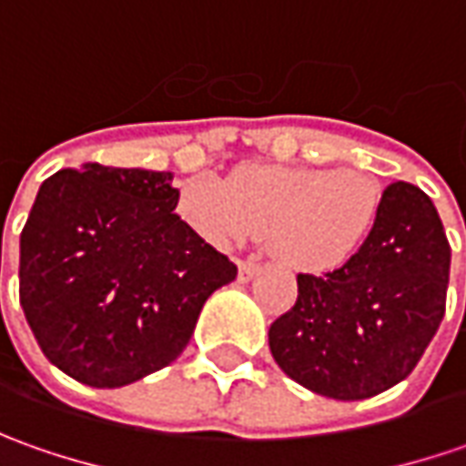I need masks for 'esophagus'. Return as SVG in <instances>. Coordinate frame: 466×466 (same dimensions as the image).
I'll return each instance as SVG.
<instances>
[{"mask_svg": "<svg viewBox=\"0 0 466 466\" xmlns=\"http://www.w3.org/2000/svg\"><path fill=\"white\" fill-rule=\"evenodd\" d=\"M257 275H259V264H251V261L238 264V282H251Z\"/></svg>", "mask_w": 466, "mask_h": 466, "instance_id": "1", "label": "esophagus"}]
</instances>
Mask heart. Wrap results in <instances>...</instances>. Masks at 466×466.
Returning a JSON list of instances; mask_svg holds the SVG:
<instances>
[{
    "label": "heart",
    "instance_id": "heart-1",
    "mask_svg": "<svg viewBox=\"0 0 466 466\" xmlns=\"http://www.w3.org/2000/svg\"><path fill=\"white\" fill-rule=\"evenodd\" d=\"M178 212L215 246L272 233V254L309 275L360 254L381 212V188L358 170L243 166L230 181L199 173L178 188Z\"/></svg>",
    "mask_w": 466,
    "mask_h": 466
}]
</instances>
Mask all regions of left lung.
<instances>
[{
  "mask_svg": "<svg viewBox=\"0 0 466 466\" xmlns=\"http://www.w3.org/2000/svg\"><path fill=\"white\" fill-rule=\"evenodd\" d=\"M451 248L431 197L397 181L355 259L298 275L296 306L269 327L278 366L329 400H368L404 381L446 311Z\"/></svg>",
  "mask_w": 466,
  "mask_h": 466,
  "instance_id": "8db88e82",
  "label": "left lung"
}]
</instances>
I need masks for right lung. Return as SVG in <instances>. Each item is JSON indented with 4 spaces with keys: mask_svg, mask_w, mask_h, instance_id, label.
Segmentation results:
<instances>
[{
    "mask_svg": "<svg viewBox=\"0 0 466 466\" xmlns=\"http://www.w3.org/2000/svg\"><path fill=\"white\" fill-rule=\"evenodd\" d=\"M176 205L170 170L85 163L38 188L20 236V306L75 381L118 389L173 363L207 298L238 275Z\"/></svg>",
    "mask_w": 466,
    "mask_h": 466,
    "instance_id": "right-lung-1",
    "label": "right lung"
}]
</instances>
